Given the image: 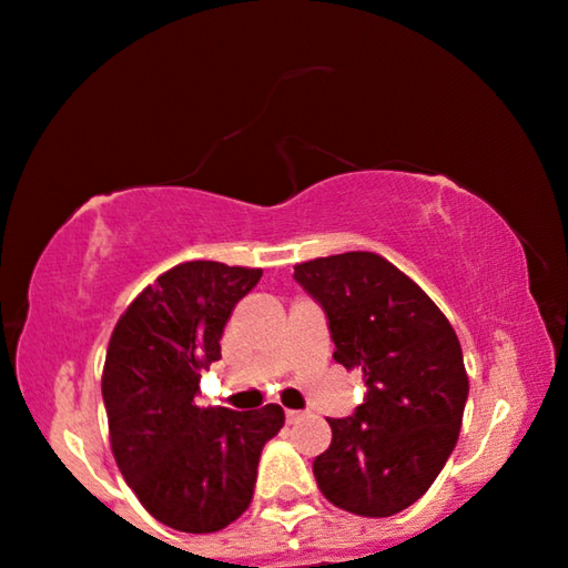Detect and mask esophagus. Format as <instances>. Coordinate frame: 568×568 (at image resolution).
I'll return each instance as SVG.
<instances>
[{
  "label": "esophagus",
  "instance_id": "34e87169",
  "mask_svg": "<svg viewBox=\"0 0 568 568\" xmlns=\"http://www.w3.org/2000/svg\"><path fill=\"white\" fill-rule=\"evenodd\" d=\"M302 413H294V409H286V423H300Z\"/></svg>",
  "mask_w": 568,
  "mask_h": 568
}]
</instances>
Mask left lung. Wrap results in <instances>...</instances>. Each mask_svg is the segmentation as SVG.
<instances>
[{"instance_id": "1", "label": "left lung", "mask_w": 568, "mask_h": 568, "mask_svg": "<svg viewBox=\"0 0 568 568\" xmlns=\"http://www.w3.org/2000/svg\"><path fill=\"white\" fill-rule=\"evenodd\" d=\"M294 278L325 312L333 358L366 382L364 405L327 420L331 448L312 464L317 487L353 515H397L456 448L468 399L462 343L420 286L376 253L307 261Z\"/></svg>"}]
</instances>
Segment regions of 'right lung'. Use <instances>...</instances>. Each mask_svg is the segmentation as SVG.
Wrapping results in <instances>:
<instances>
[{"instance_id":"right-lung-1","label":"right lung","mask_w":568,"mask_h":568,"mask_svg":"<svg viewBox=\"0 0 568 568\" xmlns=\"http://www.w3.org/2000/svg\"><path fill=\"white\" fill-rule=\"evenodd\" d=\"M264 271L189 261L145 286L114 325L102 399L112 454L155 520L215 532L253 499L258 458L282 430L284 409L200 407L202 368L220 361L235 304Z\"/></svg>"}]
</instances>
